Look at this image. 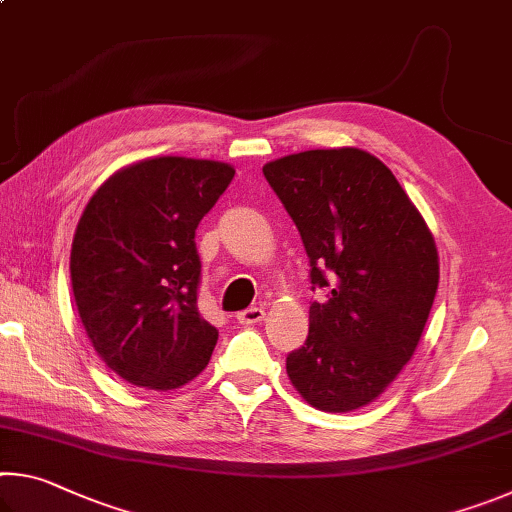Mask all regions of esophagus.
I'll list each match as a JSON object with an SVG mask.
<instances>
[{"label":"esophagus","instance_id":"obj_1","mask_svg":"<svg viewBox=\"0 0 512 512\" xmlns=\"http://www.w3.org/2000/svg\"><path fill=\"white\" fill-rule=\"evenodd\" d=\"M266 318V311L262 307H250L246 311H239L237 320L241 325H255V323H262Z\"/></svg>","mask_w":512,"mask_h":512}]
</instances>
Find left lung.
<instances>
[{"mask_svg":"<svg viewBox=\"0 0 512 512\" xmlns=\"http://www.w3.org/2000/svg\"><path fill=\"white\" fill-rule=\"evenodd\" d=\"M296 223L311 284L332 289L309 307V336L287 375L318 411L375 402L411 361L438 289L427 221L393 171L368 151L314 149L264 164Z\"/></svg>","mask_w":512,"mask_h":512,"instance_id":"1","label":"left lung"}]
</instances>
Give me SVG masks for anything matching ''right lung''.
I'll return each instance as SVG.
<instances>
[{
	"mask_svg": "<svg viewBox=\"0 0 512 512\" xmlns=\"http://www.w3.org/2000/svg\"><path fill=\"white\" fill-rule=\"evenodd\" d=\"M235 176L183 155L126 164L76 225L69 275L85 334L128 384L173 391L201 375L219 339L198 314L194 232Z\"/></svg>",
	"mask_w": 512,
	"mask_h": 512,
	"instance_id": "obj_1",
	"label": "right lung"
}]
</instances>
